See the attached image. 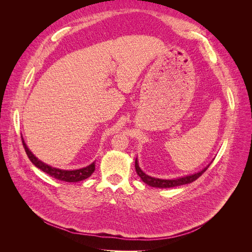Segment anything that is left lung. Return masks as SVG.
<instances>
[{
  "instance_id": "obj_1",
  "label": "left lung",
  "mask_w": 252,
  "mask_h": 252,
  "mask_svg": "<svg viewBox=\"0 0 252 252\" xmlns=\"http://www.w3.org/2000/svg\"><path fill=\"white\" fill-rule=\"evenodd\" d=\"M209 166H210V164L207 167H205L202 171L191 174V175H187V177H183V178L175 179V180H162V179L151 178V177H149V175L145 174L141 170V168L139 167V164H138V161H136V158H135V170H136V173L139 174L141 180L145 183V184H147L151 187H158V188H171V187H177V186H181V185L189 184V183H192L196 179H199L201 175L208 169Z\"/></svg>"
}]
</instances>
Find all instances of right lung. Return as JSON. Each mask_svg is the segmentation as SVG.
Segmentation results:
<instances>
[{"label":"right lung","mask_w":252,"mask_h":252,"mask_svg":"<svg viewBox=\"0 0 252 252\" xmlns=\"http://www.w3.org/2000/svg\"><path fill=\"white\" fill-rule=\"evenodd\" d=\"M22 143H23V146H24L26 155L29 158L30 161H32V163L35 167H37V168L41 169L44 172H46L47 174L50 175V177L55 178L57 180L64 181V182H80V181H83V180L89 178L95 169V162L85 167V168H81V169H77V170H62V169L53 168V167L44 164L43 162L40 161V159H37L32 155V152L27 148L26 144L23 139H22Z\"/></svg>","instance_id":"1"}]
</instances>
